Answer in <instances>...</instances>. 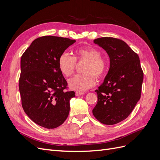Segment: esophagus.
Segmentation results:
<instances>
[{"label": "esophagus", "mask_w": 160, "mask_h": 160, "mask_svg": "<svg viewBox=\"0 0 160 160\" xmlns=\"http://www.w3.org/2000/svg\"><path fill=\"white\" fill-rule=\"evenodd\" d=\"M83 94H84L83 92H81V91H77L76 93H75V95L76 96H80V95H83Z\"/></svg>", "instance_id": "1"}]
</instances>
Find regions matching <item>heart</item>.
Wrapping results in <instances>:
<instances>
[{"instance_id": "heart-1", "label": "heart", "mask_w": 160, "mask_h": 160, "mask_svg": "<svg viewBox=\"0 0 160 160\" xmlns=\"http://www.w3.org/2000/svg\"><path fill=\"white\" fill-rule=\"evenodd\" d=\"M85 61L81 71L83 73L77 75L68 81L72 89L84 91L95 84V76L102 77L108 69V61L101 56V52L93 47H79L73 50L72 57L62 53L58 59V68L65 77H69L74 73L76 62Z\"/></svg>"}]
</instances>
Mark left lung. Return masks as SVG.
<instances>
[{
    "mask_svg": "<svg viewBox=\"0 0 160 160\" xmlns=\"http://www.w3.org/2000/svg\"><path fill=\"white\" fill-rule=\"evenodd\" d=\"M94 42L108 52L110 68L95 90L98 103L92 111L101 123L114 125L126 119L140 99L143 72L138 55L123 41L105 37Z\"/></svg>",
    "mask_w": 160,
    "mask_h": 160,
    "instance_id": "1",
    "label": "left lung"
}]
</instances>
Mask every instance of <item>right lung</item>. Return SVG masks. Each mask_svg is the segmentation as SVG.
Wrapping results in <instances>:
<instances>
[{
    "mask_svg": "<svg viewBox=\"0 0 160 160\" xmlns=\"http://www.w3.org/2000/svg\"><path fill=\"white\" fill-rule=\"evenodd\" d=\"M75 40L42 36L34 40L21 60L19 91L23 110L40 126L54 129L69 115L74 91L58 68V59Z\"/></svg>",
    "mask_w": 160,
    "mask_h": 160,
    "instance_id": "right-lung-1",
    "label": "right lung"
}]
</instances>
